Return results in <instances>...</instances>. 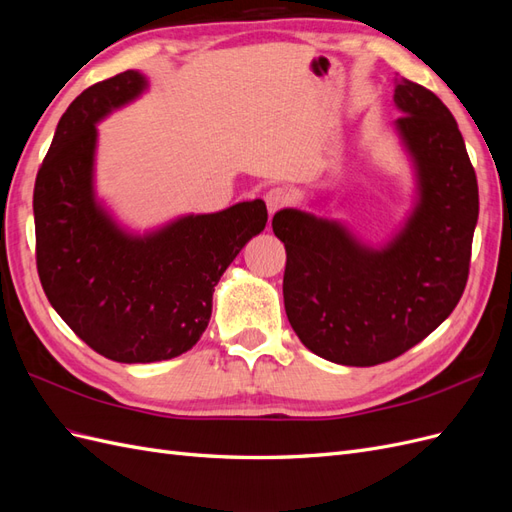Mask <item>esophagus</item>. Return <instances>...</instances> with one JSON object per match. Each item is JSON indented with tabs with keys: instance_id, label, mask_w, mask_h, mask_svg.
Here are the masks:
<instances>
[{
	"instance_id": "obj_1",
	"label": "esophagus",
	"mask_w": 512,
	"mask_h": 512,
	"mask_svg": "<svg viewBox=\"0 0 512 512\" xmlns=\"http://www.w3.org/2000/svg\"><path fill=\"white\" fill-rule=\"evenodd\" d=\"M265 203H267V211L269 215H275L280 209H284L290 203V194L282 188H273L267 192L265 196Z\"/></svg>"
}]
</instances>
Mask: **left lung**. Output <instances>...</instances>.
I'll return each instance as SVG.
<instances>
[{
	"label": "left lung",
	"mask_w": 512,
	"mask_h": 512,
	"mask_svg": "<svg viewBox=\"0 0 512 512\" xmlns=\"http://www.w3.org/2000/svg\"><path fill=\"white\" fill-rule=\"evenodd\" d=\"M395 106L393 132L414 188L389 239L365 243L314 211L273 215L286 247V316L307 350L339 365L386 363L423 342L468 282L478 183L457 121L436 94L401 76Z\"/></svg>",
	"instance_id": "1"
}]
</instances>
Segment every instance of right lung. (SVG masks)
Masks as SVG:
<instances>
[{"label": "right lung", "instance_id": "obj_1", "mask_svg": "<svg viewBox=\"0 0 512 512\" xmlns=\"http://www.w3.org/2000/svg\"><path fill=\"white\" fill-rule=\"evenodd\" d=\"M147 91L138 70L85 89L61 115L34 188L46 299L89 348L117 363L188 352L207 329L220 277L267 226L260 198L145 232L117 220L96 190L98 123Z\"/></svg>", "mask_w": 512, "mask_h": 512}]
</instances>
